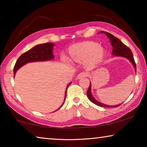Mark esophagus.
<instances>
[{
	"instance_id": "obj_1",
	"label": "esophagus",
	"mask_w": 147,
	"mask_h": 147,
	"mask_svg": "<svg viewBox=\"0 0 147 147\" xmlns=\"http://www.w3.org/2000/svg\"><path fill=\"white\" fill-rule=\"evenodd\" d=\"M86 76H87V74L85 73H80L78 76H77V79H81L82 78H85Z\"/></svg>"
}]
</instances>
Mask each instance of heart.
Returning <instances> with one entry per match:
<instances>
[{
	"mask_svg": "<svg viewBox=\"0 0 147 147\" xmlns=\"http://www.w3.org/2000/svg\"><path fill=\"white\" fill-rule=\"evenodd\" d=\"M105 55L102 46L93 41H86L73 44L68 49V59L71 62H84L88 68L97 65Z\"/></svg>",
	"mask_w": 147,
	"mask_h": 147,
	"instance_id": "heart-1",
	"label": "heart"
}]
</instances>
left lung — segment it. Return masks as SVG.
<instances>
[{"mask_svg":"<svg viewBox=\"0 0 147 147\" xmlns=\"http://www.w3.org/2000/svg\"><path fill=\"white\" fill-rule=\"evenodd\" d=\"M101 33H104L106 36L110 40L111 45L113 47V52H112V55L113 56H121L123 57V58H125L128 59L129 61H130L131 64L133 65L134 68H135V71L136 72V65L135 63V61H134V56L132 52H131V50L128 48L127 46H126L123 42H122L120 39H118L113 36V35L111 34L110 33L104 31H101ZM87 96L89 98V100H90L91 102L93 104H96V105L99 106L100 107H106V108H117L121 105V104H119V105H115V106H109V105H106V104H104L96 100L93 96V94L91 93V84L90 83L89 84V87L88 88V90L87 91Z\"/></svg>","mask_w":147,"mask_h":147,"instance_id":"1","label":"left lung"}]
</instances>
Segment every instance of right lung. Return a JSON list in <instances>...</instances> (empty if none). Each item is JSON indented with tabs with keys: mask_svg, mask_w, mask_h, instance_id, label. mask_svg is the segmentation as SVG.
Instances as JSON below:
<instances>
[{
	"mask_svg": "<svg viewBox=\"0 0 147 147\" xmlns=\"http://www.w3.org/2000/svg\"><path fill=\"white\" fill-rule=\"evenodd\" d=\"M54 46V45L53 43H50V42L49 43H46L44 44L38 45L34 47L33 48L31 49L30 50H29V51L22 54V55L17 59L16 65H15L14 66V76L15 74H16L17 71L27 63L40 61H49L54 59V56L53 53ZM71 84V82L69 83L67 87L65 93V100L66 98L67 90L68 87L70 86ZM63 104H62L58 109L60 108L61 107L63 106ZM58 109H57V110H58Z\"/></svg>",
	"mask_w": 147,
	"mask_h": 147,
	"instance_id": "right-lung-1",
	"label": "right lung"
}]
</instances>
